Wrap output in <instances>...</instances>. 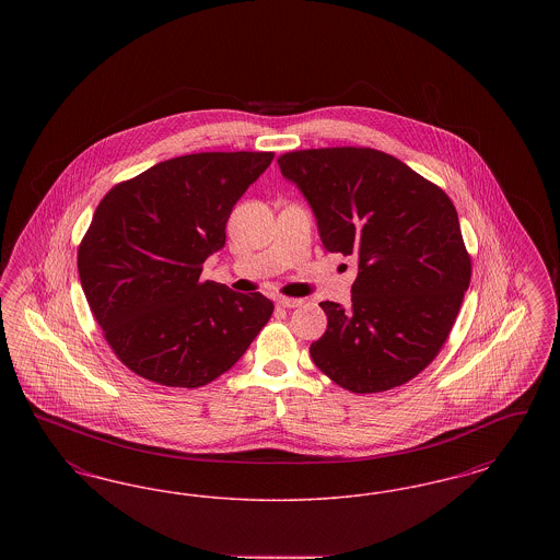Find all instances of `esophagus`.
I'll use <instances>...</instances> for the list:
<instances>
[{
  "label": "esophagus",
  "instance_id": "34e87169",
  "mask_svg": "<svg viewBox=\"0 0 560 560\" xmlns=\"http://www.w3.org/2000/svg\"><path fill=\"white\" fill-rule=\"evenodd\" d=\"M300 304H302V300H298V298H285V295L277 298V306H281V308H295Z\"/></svg>",
  "mask_w": 560,
  "mask_h": 560
}]
</instances>
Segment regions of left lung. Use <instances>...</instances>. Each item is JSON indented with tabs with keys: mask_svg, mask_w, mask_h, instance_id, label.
<instances>
[{
	"mask_svg": "<svg viewBox=\"0 0 560 560\" xmlns=\"http://www.w3.org/2000/svg\"><path fill=\"white\" fill-rule=\"evenodd\" d=\"M277 161L311 203L325 249L359 262L352 306L320 302L327 329L311 345L315 365L357 395L424 372L450 338L472 275L447 192L370 147Z\"/></svg>",
	"mask_w": 560,
	"mask_h": 560,
	"instance_id": "8db88e82",
	"label": "left lung"
}]
</instances>
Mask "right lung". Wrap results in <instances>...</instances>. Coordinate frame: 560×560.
Masks as SVG:
<instances>
[{"instance_id": "right-lung-1", "label": "right lung", "mask_w": 560, "mask_h": 560, "mask_svg": "<svg viewBox=\"0 0 560 560\" xmlns=\"http://www.w3.org/2000/svg\"><path fill=\"white\" fill-rule=\"evenodd\" d=\"M272 153H192L108 190L78 249L81 288L115 357L172 388L229 372L272 315L262 293L201 281L233 206Z\"/></svg>"}]
</instances>
